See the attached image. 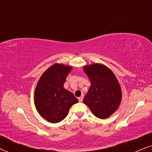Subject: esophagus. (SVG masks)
I'll return each mask as SVG.
<instances>
[{
  "label": "esophagus",
  "instance_id": "34e87169",
  "mask_svg": "<svg viewBox=\"0 0 152 152\" xmlns=\"http://www.w3.org/2000/svg\"><path fill=\"white\" fill-rule=\"evenodd\" d=\"M83 98H84V95H82V96L81 97H78V99H79V101L80 102H82L83 101Z\"/></svg>",
  "mask_w": 152,
  "mask_h": 152
}]
</instances>
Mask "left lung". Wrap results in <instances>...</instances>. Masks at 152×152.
I'll list each match as a JSON object with an SVG mask.
<instances>
[{"instance_id":"obj_1","label":"left lung","mask_w":152,"mask_h":152,"mask_svg":"<svg viewBox=\"0 0 152 152\" xmlns=\"http://www.w3.org/2000/svg\"><path fill=\"white\" fill-rule=\"evenodd\" d=\"M91 86L84 102L100 119L110 117L118 109L122 100V91L117 77L111 69L102 64L84 66Z\"/></svg>"}]
</instances>
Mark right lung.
Listing matches in <instances>:
<instances>
[{"instance_id":"right-lung-1","label":"right lung","mask_w":152,"mask_h":152,"mask_svg":"<svg viewBox=\"0 0 152 152\" xmlns=\"http://www.w3.org/2000/svg\"><path fill=\"white\" fill-rule=\"evenodd\" d=\"M71 66L55 64L42 74L34 92V104L41 117L51 123L63 120L70 108L78 102L71 92L64 88V84Z\"/></svg>"}]
</instances>
